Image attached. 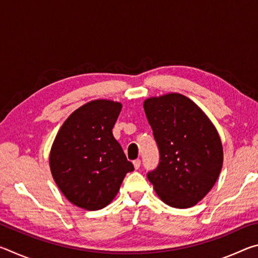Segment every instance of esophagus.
Segmentation results:
<instances>
[{
    "mask_svg": "<svg viewBox=\"0 0 258 258\" xmlns=\"http://www.w3.org/2000/svg\"><path fill=\"white\" fill-rule=\"evenodd\" d=\"M133 165H134V168H135V169H139L140 167H141V160H140V159H135V160L133 161Z\"/></svg>",
    "mask_w": 258,
    "mask_h": 258,
    "instance_id": "esophagus-1",
    "label": "esophagus"
}]
</instances>
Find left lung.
Instances as JSON below:
<instances>
[{"label": "left lung", "instance_id": "obj_1", "mask_svg": "<svg viewBox=\"0 0 258 258\" xmlns=\"http://www.w3.org/2000/svg\"><path fill=\"white\" fill-rule=\"evenodd\" d=\"M143 107L160 156L158 166L148 172V180L168 206H195L211 191L223 165L216 128L182 94L150 98Z\"/></svg>", "mask_w": 258, "mask_h": 258}]
</instances>
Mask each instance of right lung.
<instances>
[{
  "label": "right lung",
  "instance_id": "obj_1",
  "mask_svg": "<svg viewBox=\"0 0 258 258\" xmlns=\"http://www.w3.org/2000/svg\"><path fill=\"white\" fill-rule=\"evenodd\" d=\"M121 104L95 100L84 104L61 126L50 152L56 185L76 206L98 211L115 198L134 169L112 135Z\"/></svg>",
  "mask_w": 258,
  "mask_h": 258
}]
</instances>
